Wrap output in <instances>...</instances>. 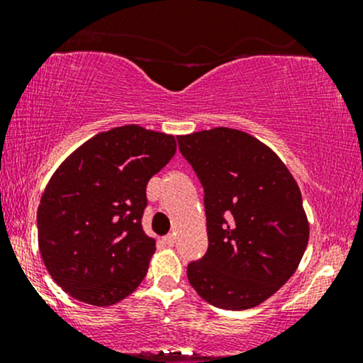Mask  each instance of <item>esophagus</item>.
<instances>
[{
	"instance_id": "1",
	"label": "esophagus",
	"mask_w": 363,
	"mask_h": 363,
	"mask_svg": "<svg viewBox=\"0 0 363 363\" xmlns=\"http://www.w3.org/2000/svg\"><path fill=\"white\" fill-rule=\"evenodd\" d=\"M162 242H164L165 245H169V247H172V245L176 244V235H174V234H169V235H165L164 239H162Z\"/></svg>"
}]
</instances>
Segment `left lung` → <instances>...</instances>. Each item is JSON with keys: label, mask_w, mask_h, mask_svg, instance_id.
<instances>
[{"label": "left lung", "mask_w": 363, "mask_h": 363, "mask_svg": "<svg viewBox=\"0 0 363 363\" xmlns=\"http://www.w3.org/2000/svg\"><path fill=\"white\" fill-rule=\"evenodd\" d=\"M177 141L205 189L208 251L189 262L187 280L220 309L259 306L289 281L309 242L301 189L272 148L239 129Z\"/></svg>", "instance_id": "1"}]
</instances>
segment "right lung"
<instances>
[{
	"mask_svg": "<svg viewBox=\"0 0 363 363\" xmlns=\"http://www.w3.org/2000/svg\"><path fill=\"white\" fill-rule=\"evenodd\" d=\"M176 148L172 135L128 124L85 141L52 174L37 232L45 268L66 294L107 307L138 289L155 252L141 227L147 184Z\"/></svg>",
	"mask_w": 363,
	"mask_h": 363,
	"instance_id": "right-lung-1",
	"label": "right lung"
}]
</instances>
